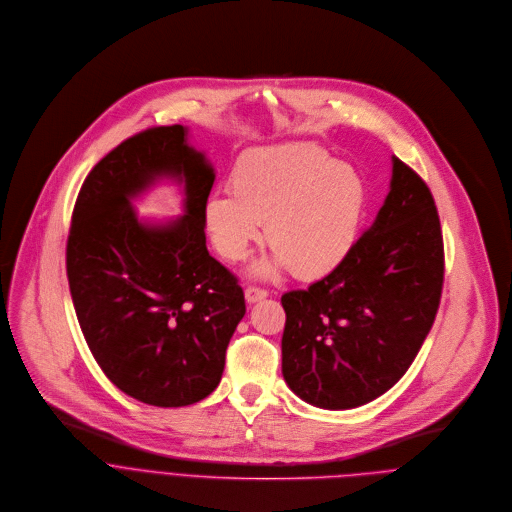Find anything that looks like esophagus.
Returning a JSON list of instances; mask_svg holds the SVG:
<instances>
[{"label":"esophagus","instance_id":"34e87169","mask_svg":"<svg viewBox=\"0 0 512 512\" xmlns=\"http://www.w3.org/2000/svg\"><path fill=\"white\" fill-rule=\"evenodd\" d=\"M244 294H246V302H250V304H254L258 300H264L268 296V292L264 288H258V286H248Z\"/></svg>","mask_w":512,"mask_h":512}]
</instances>
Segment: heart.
Here are the masks:
<instances>
[{
  "instance_id": "1",
  "label": "heart",
  "mask_w": 512,
  "mask_h": 512,
  "mask_svg": "<svg viewBox=\"0 0 512 512\" xmlns=\"http://www.w3.org/2000/svg\"><path fill=\"white\" fill-rule=\"evenodd\" d=\"M203 206V224L218 254L244 260L262 236L274 248L256 266L260 276L290 268L315 280L337 270L353 252L367 210L361 173L317 145H282L246 153Z\"/></svg>"
}]
</instances>
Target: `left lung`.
<instances>
[{
  "label": "left lung",
  "mask_w": 512,
  "mask_h": 512,
  "mask_svg": "<svg viewBox=\"0 0 512 512\" xmlns=\"http://www.w3.org/2000/svg\"><path fill=\"white\" fill-rule=\"evenodd\" d=\"M391 185L347 260L290 290L282 375L304 401L351 410L391 389L414 363L442 296L444 242L426 181L393 157Z\"/></svg>",
  "instance_id": "left-lung-1"
}]
</instances>
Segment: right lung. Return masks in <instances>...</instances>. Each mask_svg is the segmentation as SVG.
Returning a JSON list of instances; mask_svg holds the SVG:
<instances>
[{
	"label": "right lung",
	"instance_id": "add662e5",
	"mask_svg": "<svg viewBox=\"0 0 512 512\" xmlns=\"http://www.w3.org/2000/svg\"><path fill=\"white\" fill-rule=\"evenodd\" d=\"M161 176L186 183V214L143 225L130 199ZM214 179L185 127H153L102 157L76 197L66 272L82 335L105 375L149 405L208 397L246 313L238 278L206 246Z\"/></svg>",
	"mask_w": 512,
	"mask_h": 512
}]
</instances>
